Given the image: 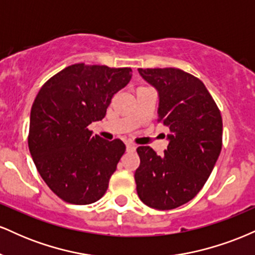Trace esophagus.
Here are the masks:
<instances>
[{"label":"esophagus","mask_w":255,"mask_h":255,"mask_svg":"<svg viewBox=\"0 0 255 255\" xmlns=\"http://www.w3.org/2000/svg\"><path fill=\"white\" fill-rule=\"evenodd\" d=\"M126 146H127V150L128 151H134L136 148V146L134 145V144H131V142H127V144H126Z\"/></svg>","instance_id":"34e87169"}]
</instances>
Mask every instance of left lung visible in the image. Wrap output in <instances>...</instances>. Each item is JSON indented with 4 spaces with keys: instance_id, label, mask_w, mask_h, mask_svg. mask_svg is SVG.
Masks as SVG:
<instances>
[{
    "instance_id": "left-lung-1",
    "label": "left lung",
    "mask_w": 255,
    "mask_h": 255,
    "mask_svg": "<svg viewBox=\"0 0 255 255\" xmlns=\"http://www.w3.org/2000/svg\"><path fill=\"white\" fill-rule=\"evenodd\" d=\"M158 91V122L169 128V145L158 156L150 146L136 148V192L145 205L172 210L200 192L222 150L221 111L203 81L177 68H139Z\"/></svg>"
}]
</instances>
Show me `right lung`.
<instances>
[{
  "mask_svg": "<svg viewBox=\"0 0 255 255\" xmlns=\"http://www.w3.org/2000/svg\"><path fill=\"white\" fill-rule=\"evenodd\" d=\"M130 68L77 63L49 79L31 109L28 148L39 175L58 198L92 204L107 192L125 153L120 139L93 135L114 95L129 83Z\"/></svg>",
  "mask_w": 255,
  "mask_h": 255,
  "instance_id": "add662e5",
  "label": "right lung"
}]
</instances>
